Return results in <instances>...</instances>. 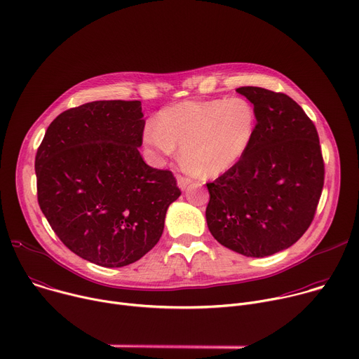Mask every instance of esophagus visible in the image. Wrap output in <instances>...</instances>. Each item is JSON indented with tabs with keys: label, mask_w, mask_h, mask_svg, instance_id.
Returning a JSON list of instances; mask_svg holds the SVG:
<instances>
[{
	"label": "esophagus",
	"mask_w": 359,
	"mask_h": 359,
	"mask_svg": "<svg viewBox=\"0 0 359 359\" xmlns=\"http://www.w3.org/2000/svg\"><path fill=\"white\" fill-rule=\"evenodd\" d=\"M176 180H177L179 189H182V190H184V189L191 183V180H190L189 177H184V176H182V175H179V176L176 177Z\"/></svg>",
	"instance_id": "34e87169"
}]
</instances>
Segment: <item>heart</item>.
<instances>
[{
    "label": "heart",
    "mask_w": 359,
    "mask_h": 359,
    "mask_svg": "<svg viewBox=\"0 0 359 359\" xmlns=\"http://www.w3.org/2000/svg\"><path fill=\"white\" fill-rule=\"evenodd\" d=\"M257 116L244 97L183 100L165 108L158 125H147L144 142L172 155L180 146V159L201 176H219L231 169L248 150Z\"/></svg>",
    "instance_id": "heart-1"
}]
</instances>
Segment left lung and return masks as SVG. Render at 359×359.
Segmentation results:
<instances>
[{
  "label": "left lung",
  "instance_id": "obj_1",
  "mask_svg": "<svg viewBox=\"0 0 359 359\" xmlns=\"http://www.w3.org/2000/svg\"><path fill=\"white\" fill-rule=\"evenodd\" d=\"M237 92L252 104L257 125L245 155L208 183L206 222L222 245L267 257L310 227L324 186V161L317 129L295 100L257 86Z\"/></svg>",
  "mask_w": 359,
  "mask_h": 359
}]
</instances>
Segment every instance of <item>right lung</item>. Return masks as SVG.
Masks as SVG:
<instances>
[{"mask_svg":"<svg viewBox=\"0 0 359 359\" xmlns=\"http://www.w3.org/2000/svg\"><path fill=\"white\" fill-rule=\"evenodd\" d=\"M139 100H95L46 129L35 158L39 208L60 240L102 267H123L155 247L180 190L142 159Z\"/></svg>","mask_w":359,"mask_h":359,"instance_id":"obj_1","label":"right lung"}]
</instances>
